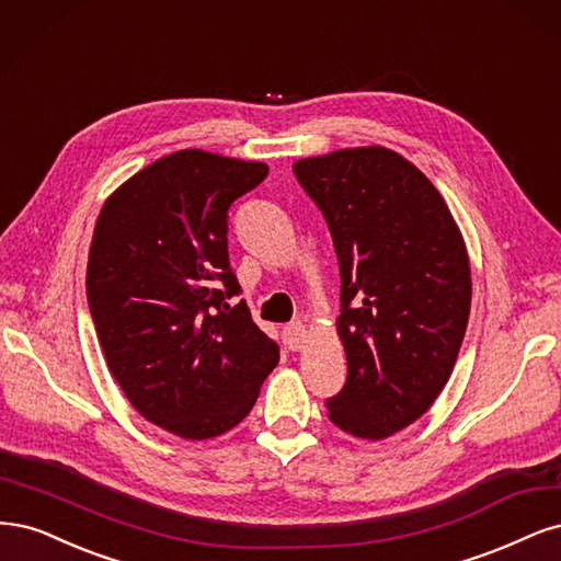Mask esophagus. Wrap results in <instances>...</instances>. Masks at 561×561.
<instances>
[{"instance_id":"esophagus-1","label":"esophagus","mask_w":561,"mask_h":561,"mask_svg":"<svg viewBox=\"0 0 561 561\" xmlns=\"http://www.w3.org/2000/svg\"><path fill=\"white\" fill-rule=\"evenodd\" d=\"M305 337H307V331L300 321H294V323H288V327H284V345L291 352L302 350Z\"/></svg>"}]
</instances>
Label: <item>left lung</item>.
<instances>
[{
    "label": "left lung",
    "mask_w": 561,
    "mask_h": 561,
    "mask_svg": "<svg viewBox=\"0 0 561 561\" xmlns=\"http://www.w3.org/2000/svg\"><path fill=\"white\" fill-rule=\"evenodd\" d=\"M294 172L340 265L347 379L327 399L329 420L387 438L422 417L455 368L471 312L461 232L428 179L385 147L305 158Z\"/></svg>",
    "instance_id": "8db88e82"
}]
</instances>
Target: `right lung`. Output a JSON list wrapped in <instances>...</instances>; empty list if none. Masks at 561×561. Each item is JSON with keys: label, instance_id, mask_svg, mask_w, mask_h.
<instances>
[{"label": "right lung", "instance_id": "right-lung-1", "mask_svg": "<svg viewBox=\"0 0 561 561\" xmlns=\"http://www.w3.org/2000/svg\"><path fill=\"white\" fill-rule=\"evenodd\" d=\"M263 162L186 149L151 162L104 203L85 294L106 366L135 410L188 440L240 424L279 360L240 300L228 209Z\"/></svg>", "mask_w": 561, "mask_h": 561}]
</instances>
